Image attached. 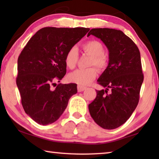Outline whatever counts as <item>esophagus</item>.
Segmentation results:
<instances>
[{
  "label": "esophagus",
  "mask_w": 159,
  "mask_h": 159,
  "mask_svg": "<svg viewBox=\"0 0 159 159\" xmlns=\"http://www.w3.org/2000/svg\"><path fill=\"white\" fill-rule=\"evenodd\" d=\"M86 89V88L84 87V86H82V85H78V92H82L84 90Z\"/></svg>",
  "instance_id": "1"
}]
</instances>
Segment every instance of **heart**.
Masks as SVG:
<instances>
[{"label": "heart", "mask_w": 159, "mask_h": 159, "mask_svg": "<svg viewBox=\"0 0 159 159\" xmlns=\"http://www.w3.org/2000/svg\"><path fill=\"white\" fill-rule=\"evenodd\" d=\"M83 49L85 52L92 55L90 65H95L99 70L106 68L107 65V58L104 55V47L100 42L98 41H89L83 45ZM79 60V52L76 47H72L67 51L64 58L66 66L69 69H73L76 66ZM98 71L95 67L88 69H77L68 76L70 82L75 83L79 85H85L90 83L95 79Z\"/></svg>", "instance_id": "heart-1"}]
</instances>
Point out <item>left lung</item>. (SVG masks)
Instances as JSON below:
<instances>
[{
    "mask_svg": "<svg viewBox=\"0 0 159 159\" xmlns=\"http://www.w3.org/2000/svg\"><path fill=\"white\" fill-rule=\"evenodd\" d=\"M90 35L98 38L107 46L109 64L98 80L105 90H97L96 98L88 109L97 124L112 130L125 123L138 106L144 80L140 52L135 43L120 30L92 29L88 36Z\"/></svg>",
    "mask_w": 159,
    "mask_h": 159,
    "instance_id": "obj_1",
    "label": "left lung"
}]
</instances>
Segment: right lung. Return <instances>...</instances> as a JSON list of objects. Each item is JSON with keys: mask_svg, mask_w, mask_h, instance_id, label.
<instances>
[{"mask_svg": "<svg viewBox=\"0 0 159 159\" xmlns=\"http://www.w3.org/2000/svg\"><path fill=\"white\" fill-rule=\"evenodd\" d=\"M90 29L45 27L38 31L24 48L17 60L16 82L26 114L40 125L55 122L76 94V83L57 85L66 72L65 55ZM60 82V81H59Z\"/></svg>", "mask_w": 159, "mask_h": 159, "instance_id": "1", "label": "right lung"}]
</instances>
